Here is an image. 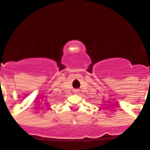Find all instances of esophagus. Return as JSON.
Instances as JSON below:
<instances>
[{
    "label": "esophagus",
    "mask_w": 150,
    "mask_h": 150,
    "mask_svg": "<svg viewBox=\"0 0 150 150\" xmlns=\"http://www.w3.org/2000/svg\"><path fill=\"white\" fill-rule=\"evenodd\" d=\"M79 91V89H75V93H78V92Z\"/></svg>",
    "instance_id": "esophagus-1"
}]
</instances>
